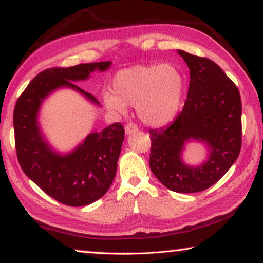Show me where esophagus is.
<instances>
[{"label":"esophagus","mask_w":263,"mask_h":263,"mask_svg":"<svg viewBox=\"0 0 263 263\" xmlns=\"http://www.w3.org/2000/svg\"><path fill=\"white\" fill-rule=\"evenodd\" d=\"M138 131V126L133 123H128L125 126V132L126 135H132V133H136Z\"/></svg>","instance_id":"obj_1"}]
</instances>
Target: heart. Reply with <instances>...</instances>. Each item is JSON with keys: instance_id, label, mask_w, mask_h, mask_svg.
<instances>
[{"instance_id": "heart-1", "label": "heart", "mask_w": 263, "mask_h": 263, "mask_svg": "<svg viewBox=\"0 0 263 263\" xmlns=\"http://www.w3.org/2000/svg\"><path fill=\"white\" fill-rule=\"evenodd\" d=\"M114 92H105L103 102L116 114H125L127 104L136 105L146 125L161 127L176 117L181 108L184 80L171 64L137 65L115 75Z\"/></svg>"}]
</instances>
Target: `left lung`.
Segmentation results:
<instances>
[{"mask_svg":"<svg viewBox=\"0 0 263 263\" xmlns=\"http://www.w3.org/2000/svg\"><path fill=\"white\" fill-rule=\"evenodd\" d=\"M190 70L183 109L167 127L149 130V167L155 177L176 193H198L226 174L241 148V99L235 84L212 60L182 50ZM196 140L208 147V159L190 166L181 159L185 144Z\"/></svg>","mask_w":263,"mask_h":263,"instance_id":"obj_1","label":"left lung"}]
</instances>
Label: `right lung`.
<instances>
[{
	"label": "right lung",
	"mask_w": 263,
	"mask_h": 263,
	"mask_svg": "<svg viewBox=\"0 0 263 263\" xmlns=\"http://www.w3.org/2000/svg\"><path fill=\"white\" fill-rule=\"evenodd\" d=\"M111 61L51 68L39 73L16 102L14 130L17 158L25 175L55 201L83 206L100 199L115 179L124 140V127L115 123L94 131L68 153L55 151L43 135L38 116L53 91L69 88L90 103L100 102L73 82L84 81L95 70L105 72Z\"/></svg>",
	"instance_id": "add662e5"
}]
</instances>
